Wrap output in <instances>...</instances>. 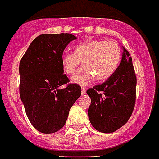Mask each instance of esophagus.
<instances>
[{
	"mask_svg": "<svg viewBox=\"0 0 159 159\" xmlns=\"http://www.w3.org/2000/svg\"><path fill=\"white\" fill-rule=\"evenodd\" d=\"M86 89L85 88V87H82V94H85V93H86Z\"/></svg>",
	"mask_w": 159,
	"mask_h": 159,
	"instance_id": "1",
	"label": "esophagus"
}]
</instances>
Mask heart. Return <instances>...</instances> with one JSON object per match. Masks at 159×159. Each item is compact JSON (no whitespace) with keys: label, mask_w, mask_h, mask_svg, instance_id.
I'll use <instances>...</instances> for the list:
<instances>
[{"label":"heart","mask_w":159,"mask_h":159,"mask_svg":"<svg viewBox=\"0 0 159 159\" xmlns=\"http://www.w3.org/2000/svg\"><path fill=\"white\" fill-rule=\"evenodd\" d=\"M122 50L113 41L91 40L77 44L73 53L64 52L61 56L62 68L67 74H73L82 61L83 67L73 75L72 81L87 85L95 79L101 82L113 75L119 65Z\"/></svg>","instance_id":"heart-1"}]
</instances>
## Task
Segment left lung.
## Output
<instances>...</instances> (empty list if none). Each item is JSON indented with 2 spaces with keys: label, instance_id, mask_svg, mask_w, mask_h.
I'll return each instance as SVG.
<instances>
[{
  "label": "left lung",
  "instance_id": "left-lung-1",
  "mask_svg": "<svg viewBox=\"0 0 159 159\" xmlns=\"http://www.w3.org/2000/svg\"><path fill=\"white\" fill-rule=\"evenodd\" d=\"M122 50V61L113 75L86 91L91 100L89 120L103 133L114 132L126 124L135 107L136 77L130 54Z\"/></svg>",
  "mask_w": 159,
  "mask_h": 159
}]
</instances>
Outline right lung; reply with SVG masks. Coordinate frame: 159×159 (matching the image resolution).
<instances>
[{"label":"right lung","instance_id":"add662e5","mask_svg":"<svg viewBox=\"0 0 159 159\" xmlns=\"http://www.w3.org/2000/svg\"><path fill=\"white\" fill-rule=\"evenodd\" d=\"M75 39L69 33L40 35L20 60V98L31 124L42 133L59 131L82 94L79 85L68 84L61 65L64 49ZM65 84V89L60 88Z\"/></svg>","mask_w":159,"mask_h":159}]
</instances>
